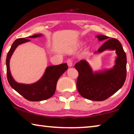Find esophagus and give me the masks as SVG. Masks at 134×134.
<instances>
[{"label":"esophagus","mask_w":134,"mask_h":134,"mask_svg":"<svg viewBox=\"0 0 134 134\" xmlns=\"http://www.w3.org/2000/svg\"><path fill=\"white\" fill-rule=\"evenodd\" d=\"M67 64H68V65L69 67H72V64H73L72 60L71 59H68L67 60Z\"/></svg>","instance_id":"obj_1"}]
</instances>
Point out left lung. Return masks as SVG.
I'll list each match as a JSON object with an SVG mask.
<instances>
[{
    "label": "left lung",
    "instance_id": "8db88e82",
    "mask_svg": "<svg viewBox=\"0 0 134 134\" xmlns=\"http://www.w3.org/2000/svg\"><path fill=\"white\" fill-rule=\"evenodd\" d=\"M99 41L108 39L98 50L100 53L105 50H115L117 58L112 68L93 72L85 60L77 62L74 67L79 72L77 88L82 97L87 99L101 101L110 97L124 85L126 78L127 58L121 44L115 38L99 35Z\"/></svg>",
    "mask_w": 134,
    "mask_h": 134
}]
</instances>
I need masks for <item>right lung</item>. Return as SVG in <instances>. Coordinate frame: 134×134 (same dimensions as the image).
<instances>
[{
	"label": "right lung",
	"instance_id": "add662e5",
	"mask_svg": "<svg viewBox=\"0 0 134 134\" xmlns=\"http://www.w3.org/2000/svg\"><path fill=\"white\" fill-rule=\"evenodd\" d=\"M41 35V34L34 35L29 36V38H36ZM30 41V40L26 38H18L13 43L6 59L7 79L11 87L27 100L30 101H40L47 99L54 95L58 79L67 70L68 66L66 63L48 66L41 79L30 85L16 82L12 77L10 72V59L18 45Z\"/></svg>",
	"mask_w": 134,
	"mask_h": 134
}]
</instances>
